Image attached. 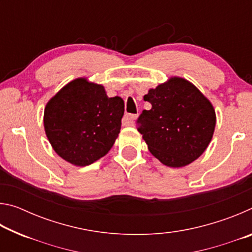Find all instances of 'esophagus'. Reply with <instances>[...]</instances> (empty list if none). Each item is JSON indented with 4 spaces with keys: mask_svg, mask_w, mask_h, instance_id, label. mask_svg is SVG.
<instances>
[{
    "mask_svg": "<svg viewBox=\"0 0 252 252\" xmlns=\"http://www.w3.org/2000/svg\"><path fill=\"white\" fill-rule=\"evenodd\" d=\"M138 118V114H126V116L123 118V125L125 126H133L134 120Z\"/></svg>",
    "mask_w": 252,
    "mask_h": 252,
    "instance_id": "34e87169",
    "label": "esophagus"
}]
</instances>
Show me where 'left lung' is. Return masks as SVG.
I'll use <instances>...</instances> for the list:
<instances>
[{
    "label": "left lung",
    "instance_id": "obj_1",
    "mask_svg": "<svg viewBox=\"0 0 252 252\" xmlns=\"http://www.w3.org/2000/svg\"><path fill=\"white\" fill-rule=\"evenodd\" d=\"M143 99L152 108L142 111L136 125L149 151L171 168L197 160L215 131L210 101L192 83L177 76L150 89Z\"/></svg>",
    "mask_w": 252,
    "mask_h": 252
}]
</instances>
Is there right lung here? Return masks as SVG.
<instances>
[{
    "instance_id": "1",
    "label": "right lung",
    "mask_w": 252,
    "mask_h": 252,
    "mask_svg": "<svg viewBox=\"0 0 252 252\" xmlns=\"http://www.w3.org/2000/svg\"><path fill=\"white\" fill-rule=\"evenodd\" d=\"M125 102L109 97L100 84L75 79L44 109V129L51 146L70 163L85 167L104 157L121 129Z\"/></svg>"
}]
</instances>
